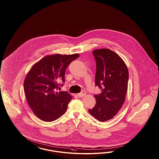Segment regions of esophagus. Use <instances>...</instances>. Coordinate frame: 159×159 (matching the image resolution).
I'll return each mask as SVG.
<instances>
[{"label":"esophagus","instance_id":"34e87169","mask_svg":"<svg viewBox=\"0 0 159 159\" xmlns=\"http://www.w3.org/2000/svg\"><path fill=\"white\" fill-rule=\"evenodd\" d=\"M86 91L83 90V91H82V92H80V93L77 94V96L79 97H81L84 96L86 95Z\"/></svg>","mask_w":159,"mask_h":159}]
</instances>
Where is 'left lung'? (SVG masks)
Here are the masks:
<instances>
[{
  "label": "left lung",
  "instance_id": "1",
  "mask_svg": "<svg viewBox=\"0 0 159 159\" xmlns=\"http://www.w3.org/2000/svg\"><path fill=\"white\" fill-rule=\"evenodd\" d=\"M93 54L96 62L95 84L102 92L94 96L96 104L89 111L104 122L113 118L124 103L129 72L124 61L110 49H96Z\"/></svg>",
  "mask_w": 159,
  "mask_h": 159
}]
</instances>
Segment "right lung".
Returning a JSON list of instances; mask_svg holds the SVG:
<instances>
[{"instance_id": "obj_1", "label": "right lung", "mask_w": 159, "mask_h": 159, "mask_svg": "<svg viewBox=\"0 0 159 159\" xmlns=\"http://www.w3.org/2000/svg\"><path fill=\"white\" fill-rule=\"evenodd\" d=\"M79 57L55 54L41 59L31 67L25 77L24 91L29 106L40 120L51 122L62 116L72 98L67 92H56L65 82V70Z\"/></svg>"}]
</instances>
